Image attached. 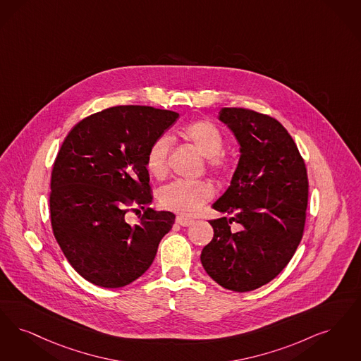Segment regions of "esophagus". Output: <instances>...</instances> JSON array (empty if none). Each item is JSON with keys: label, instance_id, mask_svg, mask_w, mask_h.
<instances>
[{"label": "esophagus", "instance_id": "1", "mask_svg": "<svg viewBox=\"0 0 361 361\" xmlns=\"http://www.w3.org/2000/svg\"><path fill=\"white\" fill-rule=\"evenodd\" d=\"M176 223L183 226V227H188V226L193 224V219H189V217L185 216H177L176 217Z\"/></svg>", "mask_w": 361, "mask_h": 361}]
</instances>
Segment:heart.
<instances>
[{
  "instance_id": "b5f03b06",
  "label": "heart",
  "mask_w": 361,
  "mask_h": 361,
  "mask_svg": "<svg viewBox=\"0 0 361 361\" xmlns=\"http://www.w3.org/2000/svg\"><path fill=\"white\" fill-rule=\"evenodd\" d=\"M178 135L192 145L205 157L207 168L216 176H227L233 169V159L224 147V134L216 125L208 119H196L189 122L178 131ZM171 142L161 135L149 145L146 150L145 166L156 178H162L168 172ZM214 187L208 181H173L159 192V204L176 214L193 215L202 205L214 197Z\"/></svg>"
}]
</instances>
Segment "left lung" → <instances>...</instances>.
<instances>
[{
    "label": "left lung",
    "instance_id": "1",
    "mask_svg": "<svg viewBox=\"0 0 361 361\" xmlns=\"http://www.w3.org/2000/svg\"><path fill=\"white\" fill-rule=\"evenodd\" d=\"M240 145L231 187L214 208L233 215L211 220L212 240L202 248V267L224 288L245 293L274 279L302 239L309 181L302 156L275 118L251 109L219 113ZM243 226L231 232V221Z\"/></svg>",
    "mask_w": 361,
    "mask_h": 361
}]
</instances>
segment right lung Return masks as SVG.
I'll return each instance as SVG.
<instances>
[{
  "label": "right lung",
  "mask_w": 361,
  "mask_h": 361,
  "mask_svg": "<svg viewBox=\"0 0 361 361\" xmlns=\"http://www.w3.org/2000/svg\"><path fill=\"white\" fill-rule=\"evenodd\" d=\"M177 118L150 106H116L82 119L61 144L51 173V224L66 258L88 282L129 285L171 231L173 214L149 207L145 159ZM130 210L143 211L140 225L126 221Z\"/></svg>",
  "instance_id": "1"
}]
</instances>
